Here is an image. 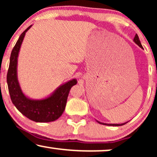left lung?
Listing matches in <instances>:
<instances>
[{"label": "left lung", "instance_id": "left-lung-1", "mask_svg": "<svg viewBox=\"0 0 157 157\" xmlns=\"http://www.w3.org/2000/svg\"><path fill=\"white\" fill-rule=\"evenodd\" d=\"M134 41L135 43H136V44L138 45L139 46H140V47H141L142 48V44H141V43H140V39H139V37H138V35H137V34H136V35H135V37H134ZM100 124H102V123H101V122H100ZM126 123V122H125ZM125 123H122V124H108V125H113V126H120V125H125Z\"/></svg>", "mask_w": 157, "mask_h": 157}]
</instances>
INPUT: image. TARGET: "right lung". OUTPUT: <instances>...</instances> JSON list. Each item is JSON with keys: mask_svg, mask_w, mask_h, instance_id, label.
Instances as JSON below:
<instances>
[{"mask_svg": "<svg viewBox=\"0 0 157 157\" xmlns=\"http://www.w3.org/2000/svg\"><path fill=\"white\" fill-rule=\"evenodd\" d=\"M29 26L20 36L10 56V66L6 80L11 100L22 114L32 121L48 122L57 120L63 113L70 89L77 84L74 79L61 86L53 94L42 100H32L27 98L21 91L17 79V56L21 45Z\"/></svg>", "mask_w": 157, "mask_h": 157, "instance_id": "obj_1", "label": "right lung"}]
</instances>
